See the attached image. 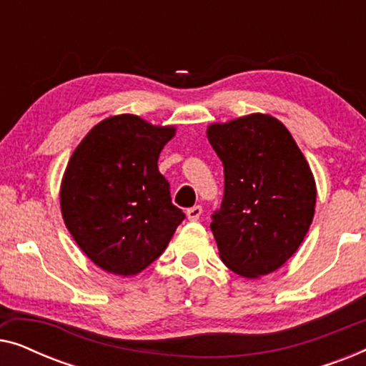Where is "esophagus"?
Masks as SVG:
<instances>
[{"label":"esophagus","mask_w":366,"mask_h":366,"mask_svg":"<svg viewBox=\"0 0 366 366\" xmlns=\"http://www.w3.org/2000/svg\"><path fill=\"white\" fill-rule=\"evenodd\" d=\"M202 213H203V209H202V207H199V204L187 209V217H188L189 222H197V219L202 217Z\"/></svg>","instance_id":"obj_1"}]
</instances>
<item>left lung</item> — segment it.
I'll return each instance as SVG.
<instances>
[{
	"label": "left lung",
	"instance_id": "8db88e82",
	"mask_svg": "<svg viewBox=\"0 0 366 366\" xmlns=\"http://www.w3.org/2000/svg\"><path fill=\"white\" fill-rule=\"evenodd\" d=\"M207 137L224 172V197L212 223L219 258L243 278L273 273L313 222L317 184L307 158L272 114L212 123Z\"/></svg>",
	"mask_w": 366,
	"mask_h": 366
}]
</instances>
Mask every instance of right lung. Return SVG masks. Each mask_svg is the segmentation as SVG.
I'll return each instance as SVG.
<instances>
[{
  "label": "right lung",
  "instance_id": "1",
  "mask_svg": "<svg viewBox=\"0 0 366 366\" xmlns=\"http://www.w3.org/2000/svg\"><path fill=\"white\" fill-rule=\"evenodd\" d=\"M174 133L177 127L114 114L94 124L69 158L59 188L64 224L104 272H143L184 219L158 169L159 153Z\"/></svg>",
  "mask_w": 366,
  "mask_h": 366
}]
</instances>
